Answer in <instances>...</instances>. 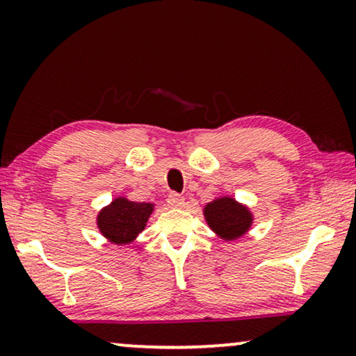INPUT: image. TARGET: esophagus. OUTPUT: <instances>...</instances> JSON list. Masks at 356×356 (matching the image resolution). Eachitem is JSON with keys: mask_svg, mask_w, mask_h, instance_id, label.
Returning <instances> with one entry per match:
<instances>
[{"mask_svg": "<svg viewBox=\"0 0 356 356\" xmlns=\"http://www.w3.org/2000/svg\"><path fill=\"white\" fill-rule=\"evenodd\" d=\"M167 202L172 209H178L184 204V199H183V196H179V194H177V193H170Z\"/></svg>", "mask_w": 356, "mask_h": 356, "instance_id": "esophagus-1", "label": "esophagus"}]
</instances>
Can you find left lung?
I'll return each instance as SVG.
<instances>
[{"mask_svg":"<svg viewBox=\"0 0 356 356\" xmlns=\"http://www.w3.org/2000/svg\"><path fill=\"white\" fill-rule=\"evenodd\" d=\"M207 225L223 241H235L251 230L254 216L246 204L233 196H220L202 209Z\"/></svg>","mask_w":356,"mask_h":356,"instance_id":"left-lung-1","label":"left lung"}]
</instances>
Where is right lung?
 Wrapping results in <instances>:
<instances>
[{"instance_id": "obj_1", "label": "right lung", "mask_w": 356, "mask_h": 356, "mask_svg": "<svg viewBox=\"0 0 356 356\" xmlns=\"http://www.w3.org/2000/svg\"><path fill=\"white\" fill-rule=\"evenodd\" d=\"M154 209L152 202H136L118 196L97 213V227L111 245H131L144 232Z\"/></svg>"}]
</instances>
